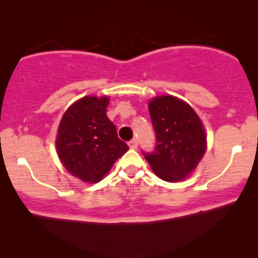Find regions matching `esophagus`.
Here are the masks:
<instances>
[{"mask_svg": "<svg viewBox=\"0 0 258 258\" xmlns=\"http://www.w3.org/2000/svg\"><path fill=\"white\" fill-rule=\"evenodd\" d=\"M137 146H139V141H137L136 139H133V140L129 142V147L132 148V149H136Z\"/></svg>", "mask_w": 258, "mask_h": 258, "instance_id": "1", "label": "esophagus"}]
</instances>
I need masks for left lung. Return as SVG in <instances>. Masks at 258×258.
I'll return each instance as SVG.
<instances>
[{
  "label": "left lung",
  "instance_id": "1",
  "mask_svg": "<svg viewBox=\"0 0 258 258\" xmlns=\"http://www.w3.org/2000/svg\"><path fill=\"white\" fill-rule=\"evenodd\" d=\"M149 112L156 147L142 154L164 181L186 178L206 153L207 136L200 117L188 103L174 96L155 97Z\"/></svg>",
  "mask_w": 258,
  "mask_h": 258
}]
</instances>
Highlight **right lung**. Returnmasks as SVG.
Instances as JSON below:
<instances>
[{
    "label": "right lung",
    "mask_w": 258,
    "mask_h": 258,
    "mask_svg": "<svg viewBox=\"0 0 258 258\" xmlns=\"http://www.w3.org/2000/svg\"><path fill=\"white\" fill-rule=\"evenodd\" d=\"M108 103V97L81 98L59 123L56 139L59 160L70 174L84 182L101 181L129 149L107 117Z\"/></svg>",
    "instance_id": "1"
}]
</instances>
